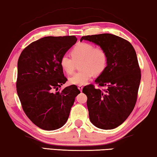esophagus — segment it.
Here are the masks:
<instances>
[{
  "label": "esophagus",
  "instance_id": "1",
  "mask_svg": "<svg viewBox=\"0 0 157 157\" xmlns=\"http://www.w3.org/2000/svg\"><path fill=\"white\" fill-rule=\"evenodd\" d=\"M78 89H79V90H80V91L82 90V89H83V86H82V85H78Z\"/></svg>",
  "mask_w": 157,
  "mask_h": 157
}]
</instances>
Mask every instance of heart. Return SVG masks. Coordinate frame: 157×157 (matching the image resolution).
I'll return each instance as SVG.
<instances>
[{"instance_id": "obj_1", "label": "heart", "mask_w": 157, "mask_h": 157, "mask_svg": "<svg viewBox=\"0 0 157 157\" xmlns=\"http://www.w3.org/2000/svg\"><path fill=\"white\" fill-rule=\"evenodd\" d=\"M71 56L63 55L60 58V65L63 71L71 75L75 67V63L80 61L82 69L69 78V83L74 85H84L92 78L99 75L106 70L108 65V54L101 46L86 42L77 44L71 51Z\"/></svg>"}]
</instances>
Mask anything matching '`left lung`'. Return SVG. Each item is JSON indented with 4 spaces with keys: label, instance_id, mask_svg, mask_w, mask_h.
<instances>
[{
    "label": "left lung",
    "instance_id": "obj_1",
    "mask_svg": "<svg viewBox=\"0 0 157 157\" xmlns=\"http://www.w3.org/2000/svg\"><path fill=\"white\" fill-rule=\"evenodd\" d=\"M92 41L106 51L108 65L96 79L94 85L85 86L90 120L96 127L111 130L121 125L136 104L141 71L136 52L129 41L111 34L88 35L80 41Z\"/></svg>",
    "mask_w": 157,
    "mask_h": 157
}]
</instances>
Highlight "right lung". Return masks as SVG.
Returning a JSON list of instances; mask_svg holds the SVG:
<instances>
[{
    "instance_id": "add662e5",
    "label": "right lung",
    "mask_w": 157,
    "mask_h": 157,
    "mask_svg": "<svg viewBox=\"0 0 157 157\" xmlns=\"http://www.w3.org/2000/svg\"><path fill=\"white\" fill-rule=\"evenodd\" d=\"M77 40L75 36L44 37L27 46L19 57L17 95L27 116L43 130L63 126L75 98L80 93L74 85L58 92L67 80L60 67V58Z\"/></svg>"
}]
</instances>
